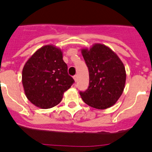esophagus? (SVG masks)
Wrapping results in <instances>:
<instances>
[{
    "label": "esophagus",
    "instance_id": "esophagus-1",
    "mask_svg": "<svg viewBox=\"0 0 152 152\" xmlns=\"http://www.w3.org/2000/svg\"><path fill=\"white\" fill-rule=\"evenodd\" d=\"M74 80H75V82H77V75H75V76H74Z\"/></svg>",
    "mask_w": 152,
    "mask_h": 152
}]
</instances>
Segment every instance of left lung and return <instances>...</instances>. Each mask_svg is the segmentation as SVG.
Listing matches in <instances>:
<instances>
[{
  "instance_id": "obj_1",
  "label": "left lung",
  "mask_w": 152,
  "mask_h": 152,
  "mask_svg": "<svg viewBox=\"0 0 152 152\" xmlns=\"http://www.w3.org/2000/svg\"><path fill=\"white\" fill-rule=\"evenodd\" d=\"M81 53L89 71V87L80 92L88 106L99 110L111 107L121 96L125 88V66L117 55L107 45L95 43Z\"/></svg>"
}]
</instances>
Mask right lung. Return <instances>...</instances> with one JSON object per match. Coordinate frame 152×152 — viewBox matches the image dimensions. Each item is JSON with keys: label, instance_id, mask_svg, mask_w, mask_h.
Wrapping results in <instances>:
<instances>
[{"label": "right lung", "instance_id": "add662e5", "mask_svg": "<svg viewBox=\"0 0 152 152\" xmlns=\"http://www.w3.org/2000/svg\"><path fill=\"white\" fill-rule=\"evenodd\" d=\"M74 81L63 61L62 51L53 45L39 49L23 68L25 94L31 103L41 109L58 105Z\"/></svg>", "mask_w": 152, "mask_h": 152}]
</instances>
